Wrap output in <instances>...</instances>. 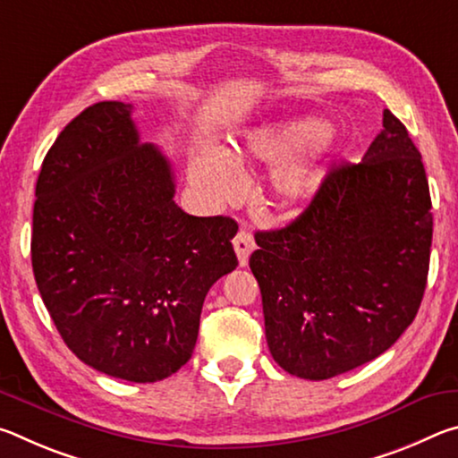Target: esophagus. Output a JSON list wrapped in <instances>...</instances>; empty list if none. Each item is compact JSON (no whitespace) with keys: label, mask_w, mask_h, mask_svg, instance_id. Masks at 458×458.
I'll use <instances>...</instances> for the list:
<instances>
[{"label":"esophagus","mask_w":458,"mask_h":458,"mask_svg":"<svg viewBox=\"0 0 458 458\" xmlns=\"http://www.w3.org/2000/svg\"><path fill=\"white\" fill-rule=\"evenodd\" d=\"M254 246H257V244H254V238H252L250 232H248L246 228H240L236 238H234V250H236L240 267L248 265V257H250Z\"/></svg>","instance_id":"34e87169"}]
</instances>
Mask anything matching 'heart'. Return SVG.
<instances>
[{"label":"heart","instance_id":"heart-1","mask_svg":"<svg viewBox=\"0 0 458 458\" xmlns=\"http://www.w3.org/2000/svg\"><path fill=\"white\" fill-rule=\"evenodd\" d=\"M333 145V131L323 121L305 117L257 127L228 153L220 147H199L191 153L190 175L206 198L224 201L234 198L242 174L238 161L278 164L270 174V196L281 210L303 204L323 180V157Z\"/></svg>","mask_w":458,"mask_h":458}]
</instances>
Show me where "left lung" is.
Returning <instances> with one entry per match:
<instances>
[{"mask_svg":"<svg viewBox=\"0 0 458 458\" xmlns=\"http://www.w3.org/2000/svg\"><path fill=\"white\" fill-rule=\"evenodd\" d=\"M430 208L420 151L384 108L361 164L333 167L297 220L254 234L250 270L278 366L329 379L396 344L426 289Z\"/></svg>","mask_w":458,"mask_h":458,"instance_id":"1","label":"left lung"}]
</instances>
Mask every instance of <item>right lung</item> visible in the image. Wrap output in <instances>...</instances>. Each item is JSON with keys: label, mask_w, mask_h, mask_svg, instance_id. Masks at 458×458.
I'll return each mask as SVG.
<instances>
[{"label": "right lung", "mask_w": 458, "mask_h": 458, "mask_svg": "<svg viewBox=\"0 0 458 458\" xmlns=\"http://www.w3.org/2000/svg\"><path fill=\"white\" fill-rule=\"evenodd\" d=\"M133 105L97 103L46 153L36 183L32 267L76 358L127 382L188 363L210 286L238 267L226 216L174 201V169L139 141Z\"/></svg>", "instance_id": "obj_1"}]
</instances>
